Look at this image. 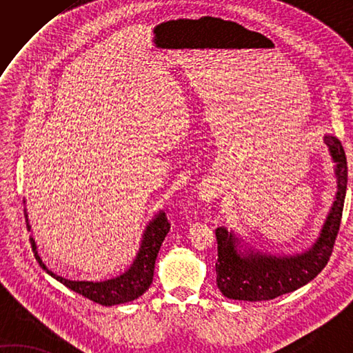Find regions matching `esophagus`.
<instances>
[{
    "instance_id": "34e87169",
    "label": "esophagus",
    "mask_w": 353,
    "mask_h": 353,
    "mask_svg": "<svg viewBox=\"0 0 353 353\" xmlns=\"http://www.w3.org/2000/svg\"><path fill=\"white\" fill-rule=\"evenodd\" d=\"M221 192V188L215 182H206L201 185V188L199 191V197L203 201H212L215 197H219Z\"/></svg>"
}]
</instances>
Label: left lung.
<instances>
[{"mask_svg": "<svg viewBox=\"0 0 353 353\" xmlns=\"http://www.w3.org/2000/svg\"><path fill=\"white\" fill-rule=\"evenodd\" d=\"M325 142L332 161L336 163V194L317 241L303 253L273 256L252 249L241 252L239 238L234 232H229L226 228H216V285L224 297L249 302L272 301L303 287L326 267L340 230L347 188V161L339 139L326 134Z\"/></svg>", "mask_w": 353, "mask_h": 353, "instance_id": "8db88e82", "label": "left lung"}]
</instances>
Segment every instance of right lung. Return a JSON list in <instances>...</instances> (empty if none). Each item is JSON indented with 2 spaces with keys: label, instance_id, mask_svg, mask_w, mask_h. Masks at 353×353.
Masks as SVG:
<instances>
[{
  "label": "right lung",
  "instance_id": "1",
  "mask_svg": "<svg viewBox=\"0 0 353 353\" xmlns=\"http://www.w3.org/2000/svg\"><path fill=\"white\" fill-rule=\"evenodd\" d=\"M27 216V215H26ZM28 221V219H27ZM27 228L30 226L27 224ZM170 232V223L165 212H159L156 219L150 221L144 232V238L141 241L139 252L137 254V259L133 261L130 268L121 276L114 277V279L103 281V282H88V281H70L65 279L62 276H57L52 273L51 270L47 268L43 264L39 254L36 250V243L33 238H30L32 243V249L34 253L36 261L39 265L47 272L50 276L54 277L56 281L63 283L65 287L79 292V294L85 296L89 301L95 303H100L104 306L119 305L132 302L134 299L144 294L148 290L150 283L153 282V272H154V262L157 258V253L162 245V241Z\"/></svg>",
  "mask_w": 353,
  "mask_h": 353
}]
</instances>
